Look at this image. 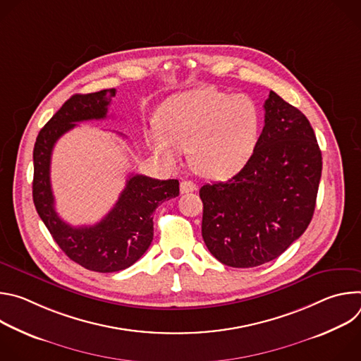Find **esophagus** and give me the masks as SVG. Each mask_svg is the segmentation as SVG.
<instances>
[{"label":"esophagus","instance_id":"obj_1","mask_svg":"<svg viewBox=\"0 0 361 361\" xmlns=\"http://www.w3.org/2000/svg\"><path fill=\"white\" fill-rule=\"evenodd\" d=\"M195 190H197V185H195L192 181L183 180V181L180 183V191H181L183 194H185V192H192V191H195Z\"/></svg>","mask_w":361,"mask_h":361}]
</instances>
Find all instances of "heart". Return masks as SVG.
I'll list each match as a JSON object with an SVG mask.
<instances>
[{
    "mask_svg": "<svg viewBox=\"0 0 361 361\" xmlns=\"http://www.w3.org/2000/svg\"><path fill=\"white\" fill-rule=\"evenodd\" d=\"M157 126L148 142L166 166H176L183 149H188L200 174L226 178L252 156L260 135V111L245 94L204 87L167 99Z\"/></svg>",
    "mask_w": 361,
    "mask_h": 361,
    "instance_id": "heart-1",
    "label": "heart"
}]
</instances>
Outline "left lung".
I'll list each match as a JSON object with an SVG mask.
<instances>
[{"instance_id":"8db88e82","label":"left lung","mask_w":361,"mask_h":361,"mask_svg":"<svg viewBox=\"0 0 361 361\" xmlns=\"http://www.w3.org/2000/svg\"><path fill=\"white\" fill-rule=\"evenodd\" d=\"M247 164L228 181L200 188L201 233L219 262L257 267L283 254L310 224L322 151L307 117L274 91Z\"/></svg>"}]
</instances>
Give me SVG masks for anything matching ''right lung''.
Returning <instances> with one entry per match:
<instances>
[{"instance_id":"1","label":"right lung","mask_w":361,"mask_h":361,"mask_svg":"<svg viewBox=\"0 0 361 361\" xmlns=\"http://www.w3.org/2000/svg\"><path fill=\"white\" fill-rule=\"evenodd\" d=\"M116 88L75 94L38 133L34 145L32 200L45 227L73 262L97 273H114L133 266L152 241V213L180 194L178 180L131 176L113 210L94 226L73 227L54 209L49 181L51 154L57 140L80 121L107 117Z\"/></svg>"}]
</instances>
